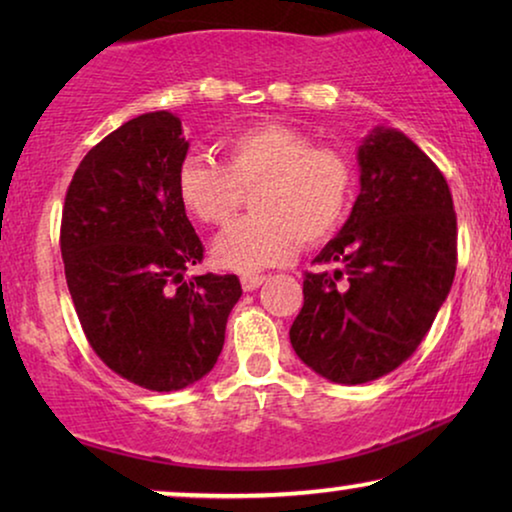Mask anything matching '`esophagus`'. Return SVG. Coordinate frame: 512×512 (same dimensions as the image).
Returning <instances> with one entry per match:
<instances>
[{"label":"esophagus","mask_w":512,"mask_h":512,"mask_svg":"<svg viewBox=\"0 0 512 512\" xmlns=\"http://www.w3.org/2000/svg\"><path fill=\"white\" fill-rule=\"evenodd\" d=\"M240 282H242V289L244 291H256L258 286L265 282V275H244Z\"/></svg>","instance_id":"obj_1"}]
</instances>
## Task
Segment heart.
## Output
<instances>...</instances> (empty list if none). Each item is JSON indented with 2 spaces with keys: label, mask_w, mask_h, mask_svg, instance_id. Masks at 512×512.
<instances>
[{
  "label": "heart",
  "mask_w": 512,
  "mask_h": 512,
  "mask_svg": "<svg viewBox=\"0 0 512 512\" xmlns=\"http://www.w3.org/2000/svg\"><path fill=\"white\" fill-rule=\"evenodd\" d=\"M221 163L191 156L179 167L181 205L205 226H226L251 193L254 216L230 226L212 247L223 270L254 272L289 263L300 244H319L342 226L356 174L345 153L279 123L254 125L221 142Z\"/></svg>",
  "instance_id": "1"
}]
</instances>
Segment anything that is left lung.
<instances>
[{"label":"left lung","instance_id":"8db88e82","mask_svg":"<svg viewBox=\"0 0 512 512\" xmlns=\"http://www.w3.org/2000/svg\"><path fill=\"white\" fill-rule=\"evenodd\" d=\"M361 193L340 233L305 272L289 338L326 380L363 384L408 361L457 270V214L436 163L403 132L375 128L359 146Z\"/></svg>","mask_w":512,"mask_h":512}]
</instances>
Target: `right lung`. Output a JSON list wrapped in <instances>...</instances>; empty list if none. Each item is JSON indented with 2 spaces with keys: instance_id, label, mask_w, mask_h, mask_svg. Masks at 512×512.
Here are the masks:
<instances>
[{
  "instance_id": "obj_1",
  "label": "right lung",
  "mask_w": 512,
  "mask_h": 512,
  "mask_svg": "<svg viewBox=\"0 0 512 512\" xmlns=\"http://www.w3.org/2000/svg\"><path fill=\"white\" fill-rule=\"evenodd\" d=\"M186 153L170 111L132 118L86 153L62 207L83 333L116 375L151 391L184 389L214 368L242 296L235 275L184 279L205 251L177 193Z\"/></svg>"
}]
</instances>
